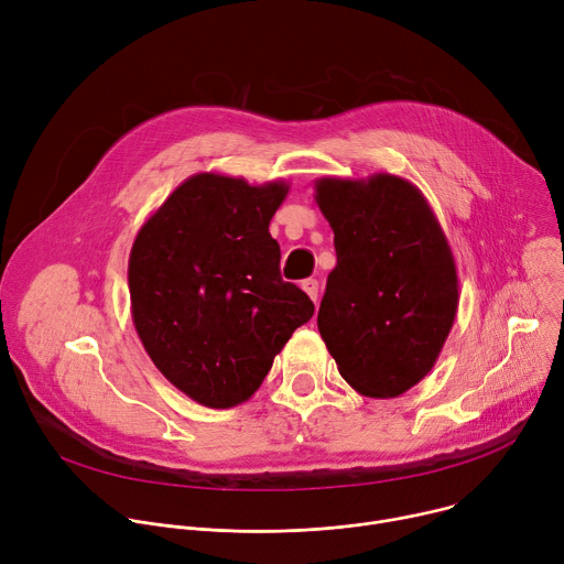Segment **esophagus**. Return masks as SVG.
Segmentation results:
<instances>
[{"label":"esophagus","instance_id":"1","mask_svg":"<svg viewBox=\"0 0 564 564\" xmlns=\"http://www.w3.org/2000/svg\"><path fill=\"white\" fill-rule=\"evenodd\" d=\"M301 290L316 303V294H318V283L314 279H305L301 281Z\"/></svg>","mask_w":564,"mask_h":564}]
</instances>
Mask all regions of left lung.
Here are the masks:
<instances>
[{
	"mask_svg": "<svg viewBox=\"0 0 564 564\" xmlns=\"http://www.w3.org/2000/svg\"><path fill=\"white\" fill-rule=\"evenodd\" d=\"M314 200L337 250L321 339L359 394H404L433 370L457 314L448 238L426 196L394 174L316 178Z\"/></svg>",
	"mask_w": 564,
	"mask_h": 564,
	"instance_id": "obj_1",
	"label": "left lung"
}]
</instances>
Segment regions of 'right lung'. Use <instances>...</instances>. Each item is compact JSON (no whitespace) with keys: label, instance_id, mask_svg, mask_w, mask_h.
Wrapping results in <instances>:
<instances>
[{"label":"right lung","instance_id":"1","mask_svg":"<svg viewBox=\"0 0 564 564\" xmlns=\"http://www.w3.org/2000/svg\"><path fill=\"white\" fill-rule=\"evenodd\" d=\"M290 183L200 172L138 229L129 254L135 333L181 392L207 409L248 401L292 333L312 318L279 272L270 220Z\"/></svg>","mask_w":564,"mask_h":564}]
</instances>
